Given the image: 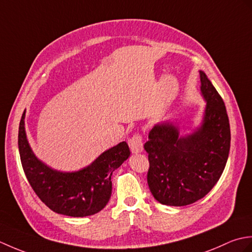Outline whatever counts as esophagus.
<instances>
[{"mask_svg":"<svg viewBox=\"0 0 252 252\" xmlns=\"http://www.w3.org/2000/svg\"><path fill=\"white\" fill-rule=\"evenodd\" d=\"M129 146L133 154H137L143 151V140L140 133H135L134 135L129 138Z\"/></svg>","mask_w":252,"mask_h":252,"instance_id":"1","label":"esophagus"}]
</instances>
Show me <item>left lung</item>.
<instances>
[{
    "mask_svg": "<svg viewBox=\"0 0 252 252\" xmlns=\"http://www.w3.org/2000/svg\"><path fill=\"white\" fill-rule=\"evenodd\" d=\"M201 92L207 100L202 126L179 137L172 125L155 126L144 149L148 154L147 183L155 199L167 206H187L205 197L221 178L231 146L226 108L205 72Z\"/></svg>",
    "mask_w": 252,
    "mask_h": 252,
    "instance_id": "left-lung-1",
    "label": "left lung"
}]
</instances>
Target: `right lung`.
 Wrapping results in <instances>:
<instances>
[{
    "instance_id": "right-lung-1",
    "label": "right lung",
    "mask_w": 252,
    "mask_h": 252,
    "mask_svg": "<svg viewBox=\"0 0 252 252\" xmlns=\"http://www.w3.org/2000/svg\"><path fill=\"white\" fill-rule=\"evenodd\" d=\"M18 148L26 178L36 196L52 211L74 218L95 215L107 205L111 174L131 154L127 144L122 142L78 172H57L32 153L25 132V111L19 123Z\"/></svg>"
}]
</instances>
